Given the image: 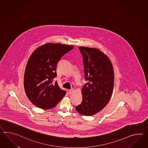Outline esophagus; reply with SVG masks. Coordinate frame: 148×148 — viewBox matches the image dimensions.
Returning <instances> with one entry per match:
<instances>
[{
  "label": "esophagus",
  "instance_id": "1",
  "mask_svg": "<svg viewBox=\"0 0 148 148\" xmlns=\"http://www.w3.org/2000/svg\"><path fill=\"white\" fill-rule=\"evenodd\" d=\"M74 91V89H71V90H69V95H71L72 93Z\"/></svg>",
  "mask_w": 148,
  "mask_h": 148
}]
</instances>
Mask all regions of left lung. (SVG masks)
I'll use <instances>...</instances> for the list:
<instances>
[{"instance_id": "8db88e82", "label": "left lung", "mask_w": 148, "mask_h": 148, "mask_svg": "<svg viewBox=\"0 0 148 148\" xmlns=\"http://www.w3.org/2000/svg\"><path fill=\"white\" fill-rule=\"evenodd\" d=\"M83 59L85 79L82 101L75 107L81 115L92 116L101 111L112 97L114 72L108 57L98 49L79 47Z\"/></svg>"}]
</instances>
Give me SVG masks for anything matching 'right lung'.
Segmentation results:
<instances>
[{"label":"right lung","instance_id":"obj_1","mask_svg":"<svg viewBox=\"0 0 148 148\" xmlns=\"http://www.w3.org/2000/svg\"><path fill=\"white\" fill-rule=\"evenodd\" d=\"M74 46L48 43L36 48L26 64L24 86L28 99L39 108L55 107L66 95L59 88L56 77L57 65L61 57Z\"/></svg>","mask_w":148,"mask_h":148}]
</instances>
